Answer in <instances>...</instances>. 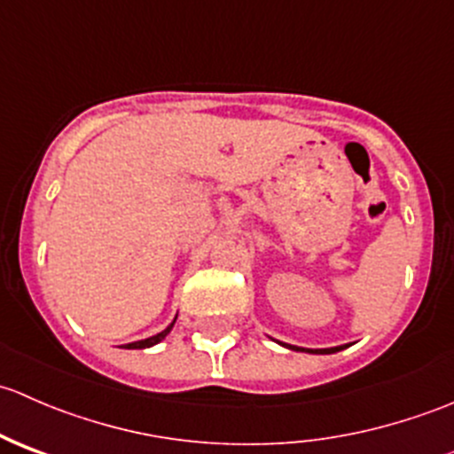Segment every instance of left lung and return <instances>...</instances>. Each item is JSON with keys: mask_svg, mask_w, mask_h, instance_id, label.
<instances>
[{"mask_svg": "<svg viewBox=\"0 0 454 454\" xmlns=\"http://www.w3.org/2000/svg\"><path fill=\"white\" fill-rule=\"evenodd\" d=\"M287 347V349L292 351H309V354H336V351H340L342 347H332V349H305V347H294V345H283Z\"/></svg>", "mask_w": 454, "mask_h": 454, "instance_id": "obj_1", "label": "left lung"}]
</instances>
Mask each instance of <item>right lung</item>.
<instances>
[{
    "label": "right lung",
    "instance_id": "add662e5",
    "mask_svg": "<svg viewBox=\"0 0 454 454\" xmlns=\"http://www.w3.org/2000/svg\"><path fill=\"white\" fill-rule=\"evenodd\" d=\"M176 318H177V316H176ZM173 325H176V320H173V323L168 325V327L164 329V332L155 333V336H151V338H145V340L129 342V345H125V347H127V349H145V347H153V345H158L160 340H164V338L168 336V332H171V329H173Z\"/></svg>",
    "mask_w": 454,
    "mask_h": 454
}]
</instances>
